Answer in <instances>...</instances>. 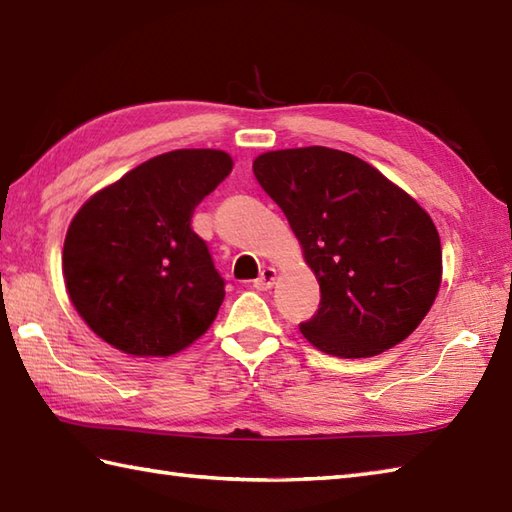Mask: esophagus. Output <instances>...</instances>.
I'll return each instance as SVG.
<instances>
[{
  "label": "esophagus",
  "instance_id": "esophagus-1",
  "mask_svg": "<svg viewBox=\"0 0 512 512\" xmlns=\"http://www.w3.org/2000/svg\"><path fill=\"white\" fill-rule=\"evenodd\" d=\"M275 277H277L275 268H264L262 273H259V277L253 281V286H255L257 290H268V288H273V284H275Z\"/></svg>",
  "mask_w": 512,
  "mask_h": 512
}]
</instances>
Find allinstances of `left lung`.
I'll list each match as a JSON object with an SVG mask.
<instances>
[{
  "instance_id": "obj_1",
  "label": "left lung",
  "mask_w": 512,
  "mask_h": 512,
  "mask_svg": "<svg viewBox=\"0 0 512 512\" xmlns=\"http://www.w3.org/2000/svg\"><path fill=\"white\" fill-rule=\"evenodd\" d=\"M253 173L319 281V310L299 323L301 334L341 358L405 341L442 277L440 235L420 204L365 160L330 147L268 151Z\"/></svg>"
}]
</instances>
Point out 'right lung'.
<instances>
[{
    "instance_id": "add662e5",
    "label": "right lung",
    "mask_w": 512,
    "mask_h": 512,
    "mask_svg": "<svg viewBox=\"0 0 512 512\" xmlns=\"http://www.w3.org/2000/svg\"><path fill=\"white\" fill-rule=\"evenodd\" d=\"M233 169L217 149H176L105 187L74 215L65 288L83 321L134 356H171L209 330L224 301L191 217Z\"/></svg>"
}]
</instances>
